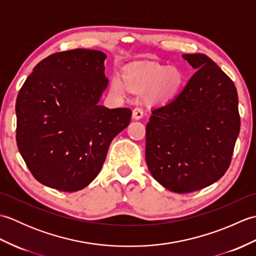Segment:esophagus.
Returning a JSON list of instances; mask_svg holds the SVG:
<instances>
[{
    "instance_id": "esophagus-1",
    "label": "esophagus",
    "mask_w": 256,
    "mask_h": 256,
    "mask_svg": "<svg viewBox=\"0 0 256 256\" xmlns=\"http://www.w3.org/2000/svg\"><path fill=\"white\" fill-rule=\"evenodd\" d=\"M143 116H144V110L142 108H140V106H136L133 110V118H135V120H140V118H143Z\"/></svg>"
}]
</instances>
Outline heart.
I'll return each mask as SVG.
<instances>
[{"label": "heart", "instance_id": "heart-1", "mask_svg": "<svg viewBox=\"0 0 256 256\" xmlns=\"http://www.w3.org/2000/svg\"><path fill=\"white\" fill-rule=\"evenodd\" d=\"M123 80L114 77L111 80V90L118 96H123L125 86L134 92H144L154 89L160 99H170L184 84V74L176 67H165L158 64L130 68L123 74Z\"/></svg>", "mask_w": 256, "mask_h": 256}]
</instances>
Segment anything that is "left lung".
<instances>
[{"mask_svg": "<svg viewBox=\"0 0 256 256\" xmlns=\"http://www.w3.org/2000/svg\"><path fill=\"white\" fill-rule=\"evenodd\" d=\"M182 57L197 72L175 99L152 110L146 125V164L177 194L197 192L224 175L241 125L233 81L204 54Z\"/></svg>", "mask_w": 256, "mask_h": 256, "instance_id": "left-lung-1", "label": "left lung"}]
</instances>
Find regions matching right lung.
Wrapping results in <instances>:
<instances>
[{"instance_id":"obj_1","label":"right lung","mask_w":256,"mask_h":256,"mask_svg":"<svg viewBox=\"0 0 256 256\" xmlns=\"http://www.w3.org/2000/svg\"><path fill=\"white\" fill-rule=\"evenodd\" d=\"M106 54L55 52L38 62L16 99V142L36 180L78 192L100 172L112 140L131 121L128 108L99 106L108 86Z\"/></svg>"}]
</instances>
